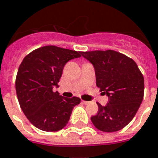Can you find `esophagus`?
<instances>
[{
    "mask_svg": "<svg viewBox=\"0 0 158 158\" xmlns=\"http://www.w3.org/2000/svg\"><path fill=\"white\" fill-rule=\"evenodd\" d=\"M82 103H84V104H85V105H88V104H89L90 102H88V101H82Z\"/></svg>",
    "mask_w": 158,
    "mask_h": 158,
    "instance_id": "1",
    "label": "esophagus"
}]
</instances>
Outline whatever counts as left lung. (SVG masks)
I'll return each mask as SVG.
<instances>
[{
    "label": "left lung",
    "mask_w": 158,
    "mask_h": 158,
    "mask_svg": "<svg viewBox=\"0 0 158 158\" xmlns=\"http://www.w3.org/2000/svg\"><path fill=\"white\" fill-rule=\"evenodd\" d=\"M92 64L96 85L108 96L106 106L98 103V112L91 118L96 128L117 132L129 123L137 114L144 94V79L137 64L114 50L82 52Z\"/></svg>",
    "instance_id": "left-lung-1"
}]
</instances>
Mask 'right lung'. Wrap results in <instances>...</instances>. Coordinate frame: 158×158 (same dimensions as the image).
<instances>
[{
  "instance_id": "add662e5",
  "label": "right lung",
  "mask_w": 158,
  "mask_h": 158,
  "mask_svg": "<svg viewBox=\"0 0 158 158\" xmlns=\"http://www.w3.org/2000/svg\"><path fill=\"white\" fill-rule=\"evenodd\" d=\"M82 52L54 45L39 48L26 55L15 79L18 101L28 120L37 128L55 132L65 127L73 108L80 103L78 97L64 98L58 83L69 60L81 57Z\"/></svg>"
}]
</instances>
